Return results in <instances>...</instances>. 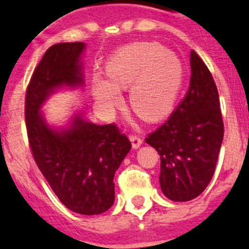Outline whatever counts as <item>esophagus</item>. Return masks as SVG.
I'll list each match as a JSON object with an SVG mask.
<instances>
[{
	"instance_id": "1",
	"label": "esophagus",
	"mask_w": 249,
	"mask_h": 249,
	"mask_svg": "<svg viewBox=\"0 0 249 249\" xmlns=\"http://www.w3.org/2000/svg\"><path fill=\"white\" fill-rule=\"evenodd\" d=\"M130 141H132L133 148H138L142 144V137L137 136V134H130Z\"/></svg>"
}]
</instances>
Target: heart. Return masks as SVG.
I'll list each match as a JSON object with an SVG mask.
<instances>
[{
	"label": "heart",
	"instance_id": "obj_1",
	"mask_svg": "<svg viewBox=\"0 0 249 249\" xmlns=\"http://www.w3.org/2000/svg\"><path fill=\"white\" fill-rule=\"evenodd\" d=\"M111 81L93 80L99 103L112 107L121 101L120 89L132 88L134 111L146 120L156 121L170 112L183 81V64L173 52L156 42H136L121 48L107 66Z\"/></svg>",
	"mask_w": 249,
	"mask_h": 249
}]
</instances>
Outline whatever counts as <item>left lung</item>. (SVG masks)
Here are the masks:
<instances>
[{
    "instance_id": "obj_1",
    "label": "left lung",
    "mask_w": 249,
    "mask_h": 249,
    "mask_svg": "<svg viewBox=\"0 0 249 249\" xmlns=\"http://www.w3.org/2000/svg\"><path fill=\"white\" fill-rule=\"evenodd\" d=\"M191 77L186 97L146 142L160 155L161 191L173 201H189L209 185L224 140V120L216 83L191 50Z\"/></svg>"
}]
</instances>
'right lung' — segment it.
<instances>
[{
  "instance_id": "right-lung-1",
  "label": "right lung",
  "mask_w": 249,
  "mask_h": 249,
  "mask_svg": "<svg viewBox=\"0 0 249 249\" xmlns=\"http://www.w3.org/2000/svg\"><path fill=\"white\" fill-rule=\"evenodd\" d=\"M84 42L50 46L25 90V126L31 152L58 199L72 212L101 214L115 200L113 176L132 143L117 125H95L75 117L67 130H53L40 108L53 90L81 85Z\"/></svg>"
}]
</instances>
